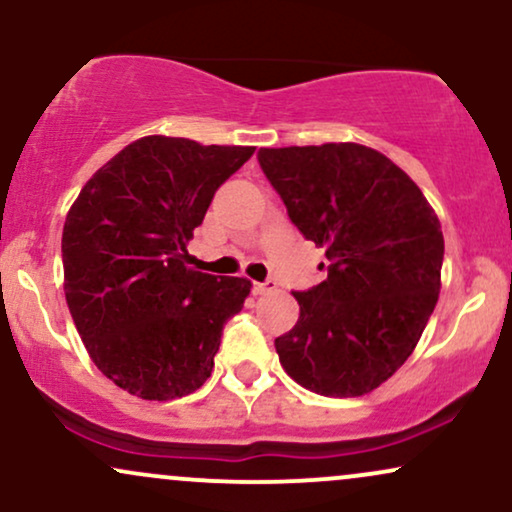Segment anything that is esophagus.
<instances>
[{
  "label": "esophagus",
  "instance_id": "esophagus-1",
  "mask_svg": "<svg viewBox=\"0 0 512 512\" xmlns=\"http://www.w3.org/2000/svg\"><path fill=\"white\" fill-rule=\"evenodd\" d=\"M276 289V281H272V279H267V281H255V284H252V291L255 293H269V291H274Z\"/></svg>",
  "mask_w": 512,
  "mask_h": 512
}]
</instances>
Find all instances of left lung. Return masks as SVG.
Wrapping results in <instances>:
<instances>
[{"label": "left lung", "instance_id": "obj_1", "mask_svg": "<svg viewBox=\"0 0 512 512\" xmlns=\"http://www.w3.org/2000/svg\"><path fill=\"white\" fill-rule=\"evenodd\" d=\"M257 161L293 226L330 260L322 284L293 293L301 317L274 339L281 366L317 395H366L407 361L436 308V211L402 168L361 144L260 149Z\"/></svg>", "mask_w": 512, "mask_h": 512}]
</instances>
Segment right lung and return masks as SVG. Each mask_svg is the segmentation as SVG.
<instances>
[{
    "mask_svg": "<svg viewBox=\"0 0 512 512\" xmlns=\"http://www.w3.org/2000/svg\"><path fill=\"white\" fill-rule=\"evenodd\" d=\"M255 146L144 137L96 170L62 231L64 296L98 370L129 395L185 397L207 383L223 325L250 281L187 267V240Z\"/></svg>",
    "mask_w": 512,
    "mask_h": 512,
    "instance_id": "obj_1",
    "label": "right lung"
}]
</instances>
